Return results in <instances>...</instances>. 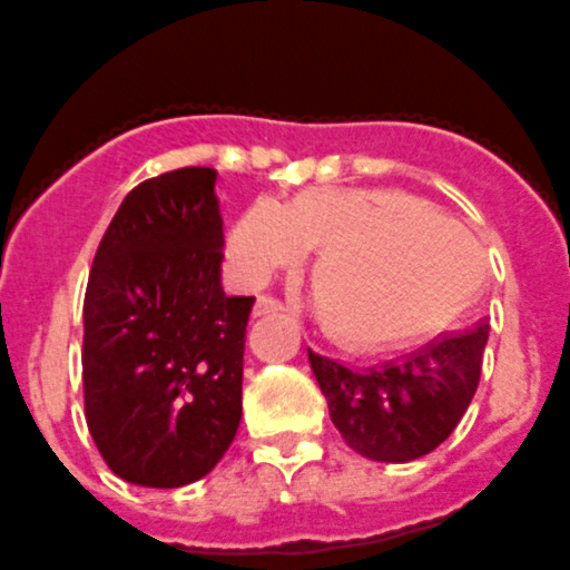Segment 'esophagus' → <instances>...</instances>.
Wrapping results in <instances>:
<instances>
[{
	"label": "esophagus",
	"instance_id": "1",
	"mask_svg": "<svg viewBox=\"0 0 570 570\" xmlns=\"http://www.w3.org/2000/svg\"><path fill=\"white\" fill-rule=\"evenodd\" d=\"M286 306L284 303L278 301V297H273V295H261L258 301H255V309H253V315L255 317H264V315H278V312H284Z\"/></svg>",
	"mask_w": 570,
	"mask_h": 570
}]
</instances>
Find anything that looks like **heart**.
I'll return each mask as SVG.
<instances>
[{
    "label": "heart",
    "mask_w": 570,
    "mask_h": 570,
    "mask_svg": "<svg viewBox=\"0 0 570 570\" xmlns=\"http://www.w3.org/2000/svg\"><path fill=\"white\" fill-rule=\"evenodd\" d=\"M227 247L247 284L297 267L315 249L312 292L323 326L360 351L393 348L453 323L483 278L475 238L399 190L312 188L281 207L255 202Z\"/></svg>",
    "instance_id": "b5f03b06"
}]
</instances>
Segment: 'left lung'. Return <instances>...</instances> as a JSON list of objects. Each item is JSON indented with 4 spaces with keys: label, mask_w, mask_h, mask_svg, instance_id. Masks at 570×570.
Masks as SVG:
<instances>
[{
    "label": "left lung",
    "mask_w": 570,
    "mask_h": 570,
    "mask_svg": "<svg viewBox=\"0 0 570 570\" xmlns=\"http://www.w3.org/2000/svg\"><path fill=\"white\" fill-rule=\"evenodd\" d=\"M489 326L441 334L424 348L368 371L309 351L334 428L354 453L405 464L433 453L459 428L481 382Z\"/></svg>",
    "instance_id": "obj_1"
}]
</instances>
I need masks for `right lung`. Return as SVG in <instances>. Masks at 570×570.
I'll return each mask as SVG.
<instances>
[{
    "label": "right lung",
    "instance_id": "1",
    "mask_svg": "<svg viewBox=\"0 0 570 570\" xmlns=\"http://www.w3.org/2000/svg\"><path fill=\"white\" fill-rule=\"evenodd\" d=\"M213 168L137 185L106 227L83 297V407L106 466L177 489L219 464L242 422L255 297L222 289Z\"/></svg>",
    "mask_w": 570,
    "mask_h": 570
}]
</instances>
